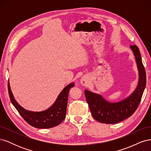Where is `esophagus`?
<instances>
[{"label": "esophagus", "instance_id": "34e87169", "mask_svg": "<svg viewBox=\"0 0 151 151\" xmlns=\"http://www.w3.org/2000/svg\"><path fill=\"white\" fill-rule=\"evenodd\" d=\"M81 83L82 85L86 86L87 83H88V80H87L86 77H83V78H82V79L81 80Z\"/></svg>", "mask_w": 151, "mask_h": 151}]
</instances>
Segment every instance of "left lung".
<instances>
[{
  "mask_svg": "<svg viewBox=\"0 0 151 151\" xmlns=\"http://www.w3.org/2000/svg\"><path fill=\"white\" fill-rule=\"evenodd\" d=\"M134 52L139 72L137 87L129 97L120 102L109 103L101 95L84 91L87 103L93 117L96 120L106 124H114L127 119L133 115L138 108L146 85V74L137 45H130Z\"/></svg>",
  "mask_w": 151,
  "mask_h": 151,
  "instance_id": "8db88e82",
  "label": "left lung"
}]
</instances>
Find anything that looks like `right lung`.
<instances>
[{"mask_svg": "<svg viewBox=\"0 0 151 151\" xmlns=\"http://www.w3.org/2000/svg\"><path fill=\"white\" fill-rule=\"evenodd\" d=\"M74 86V83L67 86L58 95L57 100L52 106L47 110L40 112L28 111L21 107L14 98L9 82L8 92L14 106L28 124L38 129H49L58 125L65 119L68 91Z\"/></svg>", "mask_w": 151, "mask_h": 151, "instance_id": "right-lung-1", "label": "right lung"}]
</instances>
